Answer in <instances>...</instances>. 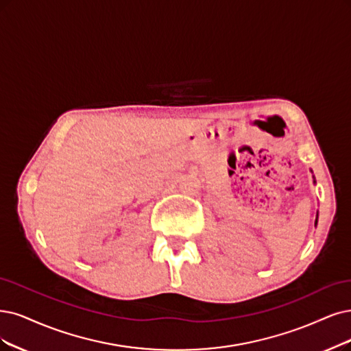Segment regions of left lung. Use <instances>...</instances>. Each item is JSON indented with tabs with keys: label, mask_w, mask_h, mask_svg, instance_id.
I'll return each mask as SVG.
<instances>
[{
	"label": "left lung",
	"mask_w": 351,
	"mask_h": 351,
	"mask_svg": "<svg viewBox=\"0 0 351 351\" xmlns=\"http://www.w3.org/2000/svg\"><path fill=\"white\" fill-rule=\"evenodd\" d=\"M311 172H313V171H311ZM314 184H317L315 182V178H314ZM317 223H318V211H317V218H315V227H317Z\"/></svg>",
	"instance_id": "left-lung-1"
}]
</instances>
